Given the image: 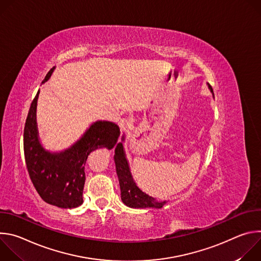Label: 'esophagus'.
<instances>
[{
    "mask_svg": "<svg viewBox=\"0 0 261 261\" xmlns=\"http://www.w3.org/2000/svg\"><path fill=\"white\" fill-rule=\"evenodd\" d=\"M131 125V121L129 119H121V121L119 122V127L121 129V131H125L127 130Z\"/></svg>",
    "mask_w": 261,
    "mask_h": 261,
    "instance_id": "34e87169",
    "label": "esophagus"
}]
</instances>
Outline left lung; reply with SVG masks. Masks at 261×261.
Instances as JSON below:
<instances>
[{
    "label": "left lung",
    "mask_w": 261,
    "mask_h": 261,
    "mask_svg": "<svg viewBox=\"0 0 261 261\" xmlns=\"http://www.w3.org/2000/svg\"><path fill=\"white\" fill-rule=\"evenodd\" d=\"M207 87L214 96L212 87L208 84H207ZM124 140H125V134L122 136V141L119 142L116 146L115 157H114L117 174L120 182L122 201L127 206L133 207V208H145V207L161 208L167 202L166 200H163V201L157 200L155 197L150 196L145 192H143L141 189H139V187L136 185L130 170L128 159L126 157L125 148L123 144Z\"/></svg>",
    "instance_id": "left-lung-1"
}]
</instances>
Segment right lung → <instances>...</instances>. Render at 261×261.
<instances>
[{
    "instance_id": "obj_1",
    "label": "right lung",
    "mask_w": 261,
    "mask_h": 261,
    "mask_svg": "<svg viewBox=\"0 0 261 261\" xmlns=\"http://www.w3.org/2000/svg\"><path fill=\"white\" fill-rule=\"evenodd\" d=\"M54 69L47 73L42 84L49 80ZM39 93L38 91L31 104L23 130L24 159L29 175L36 191L45 202L61 208L77 207L84 201L88 156L97 148L111 150L120 136V128L113 122L97 121L70 147L61 152H50L41 144L37 127L36 110Z\"/></svg>"
}]
</instances>
